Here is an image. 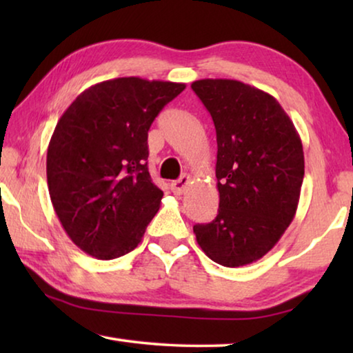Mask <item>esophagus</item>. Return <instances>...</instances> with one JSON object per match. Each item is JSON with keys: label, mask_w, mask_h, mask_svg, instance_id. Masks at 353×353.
<instances>
[{"label": "esophagus", "mask_w": 353, "mask_h": 353, "mask_svg": "<svg viewBox=\"0 0 353 353\" xmlns=\"http://www.w3.org/2000/svg\"><path fill=\"white\" fill-rule=\"evenodd\" d=\"M188 183H190V176L183 174L181 179H177V181L171 182L172 193H174V194H182L183 191H185V188H187Z\"/></svg>", "instance_id": "1"}]
</instances>
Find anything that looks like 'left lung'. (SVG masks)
Returning <instances> with one entry per match:
<instances>
[{
    "label": "left lung",
    "instance_id": "8db88e82",
    "mask_svg": "<svg viewBox=\"0 0 353 353\" xmlns=\"http://www.w3.org/2000/svg\"><path fill=\"white\" fill-rule=\"evenodd\" d=\"M216 129L218 214L196 224V241L227 268L250 265L294 219L305 172L301 137L270 93L234 79L191 83Z\"/></svg>",
    "mask_w": 353,
    "mask_h": 353
}]
</instances>
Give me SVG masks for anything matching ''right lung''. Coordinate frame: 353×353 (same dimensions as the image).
Returning a JSON list of instances; mask_svg holds the SVG:
<instances>
[{
	"instance_id": "1",
	"label": "right lung",
	"mask_w": 353,
	"mask_h": 353,
	"mask_svg": "<svg viewBox=\"0 0 353 353\" xmlns=\"http://www.w3.org/2000/svg\"><path fill=\"white\" fill-rule=\"evenodd\" d=\"M185 83L117 77L88 87L57 121L46 154L51 202L70 240L98 260L134 250L163 191L148 171V130Z\"/></svg>"
}]
</instances>
